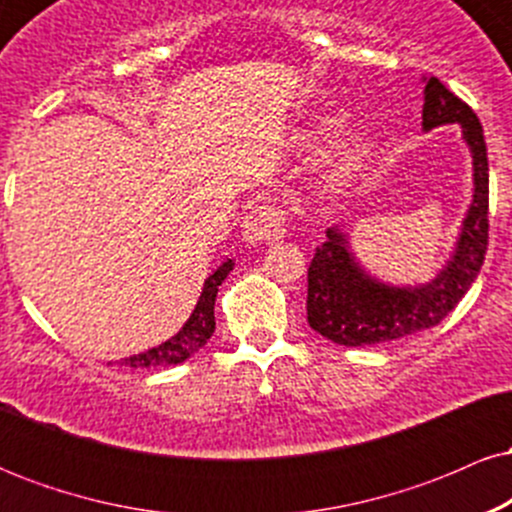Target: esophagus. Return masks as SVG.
<instances>
[{"instance_id":"obj_1","label":"esophagus","mask_w":512,"mask_h":512,"mask_svg":"<svg viewBox=\"0 0 512 512\" xmlns=\"http://www.w3.org/2000/svg\"><path fill=\"white\" fill-rule=\"evenodd\" d=\"M286 211L281 207H276L272 202H262L257 207H252L248 211L243 221V238L248 240L250 245L262 243V240H272V238H281L286 233Z\"/></svg>"}]
</instances>
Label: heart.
I'll list each match as a JSON object with an SVG mask.
<instances>
[{"label":"heart","instance_id":"1","mask_svg":"<svg viewBox=\"0 0 512 512\" xmlns=\"http://www.w3.org/2000/svg\"><path fill=\"white\" fill-rule=\"evenodd\" d=\"M332 129H334V120H325V122H322V127H320V134L332 132Z\"/></svg>","mask_w":512,"mask_h":512}]
</instances>
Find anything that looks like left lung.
Masks as SVG:
<instances>
[{"instance_id":"obj_1","label":"left lung","mask_w":512,"mask_h":512,"mask_svg":"<svg viewBox=\"0 0 512 512\" xmlns=\"http://www.w3.org/2000/svg\"><path fill=\"white\" fill-rule=\"evenodd\" d=\"M457 122L472 151L474 195L452 260L431 284L416 289L380 284L358 267L339 228H327V240L308 267V325L334 344L373 346L436 327L477 279L489 245V158L484 129L467 103L436 76L424 88V129Z\"/></svg>"}]
</instances>
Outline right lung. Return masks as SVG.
<instances>
[{"instance_id": "add662e5", "label": "right lung", "mask_w": 512, "mask_h": 512, "mask_svg": "<svg viewBox=\"0 0 512 512\" xmlns=\"http://www.w3.org/2000/svg\"><path fill=\"white\" fill-rule=\"evenodd\" d=\"M233 269V260L223 262L214 274L204 281L202 296L192 310L190 320L185 322V327L170 337L168 342L154 346V349L144 351V354H134L125 358V366L132 368H161V366H175V363L187 361L195 351L202 349L207 344V339L214 334L216 320H214V303H216V293H219L221 281L231 274Z\"/></svg>"}]
</instances>
